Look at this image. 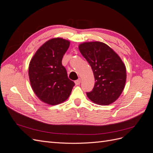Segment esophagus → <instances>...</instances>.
<instances>
[{
  "label": "esophagus",
  "instance_id": "34e87169",
  "mask_svg": "<svg viewBox=\"0 0 153 153\" xmlns=\"http://www.w3.org/2000/svg\"><path fill=\"white\" fill-rule=\"evenodd\" d=\"M81 79H79L75 81V83H76V85H79L81 83Z\"/></svg>",
  "mask_w": 153,
  "mask_h": 153
}]
</instances>
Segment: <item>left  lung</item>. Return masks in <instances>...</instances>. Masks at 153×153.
<instances>
[{
	"instance_id": "obj_1",
	"label": "left lung",
	"mask_w": 153,
	"mask_h": 153,
	"mask_svg": "<svg viewBox=\"0 0 153 153\" xmlns=\"http://www.w3.org/2000/svg\"><path fill=\"white\" fill-rule=\"evenodd\" d=\"M79 50L88 62L95 77V85L86 95L93 102L109 105L120 97L126 81L125 64L116 52L101 42H84Z\"/></svg>"
}]
</instances>
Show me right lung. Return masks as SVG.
<instances>
[{
  "mask_svg": "<svg viewBox=\"0 0 153 153\" xmlns=\"http://www.w3.org/2000/svg\"><path fill=\"white\" fill-rule=\"evenodd\" d=\"M70 42L62 38L47 41L39 48L29 65L31 88L41 101L57 105L69 97L75 83L68 79L62 58Z\"/></svg>",
  "mask_w": 153,
  "mask_h": 153,
  "instance_id": "right-lung-1",
  "label": "right lung"
}]
</instances>
